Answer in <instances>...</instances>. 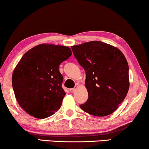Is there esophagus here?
<instances>
[{"instance_id":"obj_1","label":"esophagus","mask_w":149,"mask_h":149,"mask_svg":"<svg viewBox=\"0 0 149 149\" xmlns=\"http://www.w3.org/2000/svg\"><path fill=\"white\" fill-rule=\"evenodd\" d=\"M77 86L74 87V88H71V89H70V92H74V91L77 89Z\"/></svg>"}]
</instances>
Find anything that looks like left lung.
Returning <instances> with one entry per match:
<instances>
[{
	"mask_svg": "<svg viewBox=\"0 0 149 149\" xmlns=\"http://www.w3.org/2000/svg\"><path fill=\"white\" fill-rule=\"evenodd\" d=\"M71 49L86 74L88 99L81 109L90 115L104 117L119 107L129 89V66L117 48L101 41H90Z\"/></svg>",
	"mask_w": 149,
	"mask_h": 149,
	"instance_id": "left-lung-1",
	"label": "left lung"
}]
</instances>
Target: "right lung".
Segmentation results:
<instances>
[{
    "instance_id": "1",
    "label": "right lung",
    "mask_w": 149,
    "mask_h": 149,
    "mask_svg": "<svg viewBox=\"0 0 149 149\" xmlns=\"http://www.w3.org/2000/svg\"><path fill=\"white\" fill-rule=\"evenodd\" d=\"M72 55L68 47L41 44L22 56L12 75L20 107L30 115L44 119L60 109L66 93L59 66Z\"/></svg>"
}]
</instances>
